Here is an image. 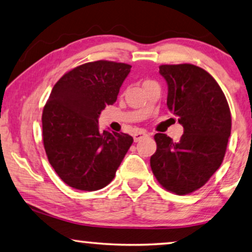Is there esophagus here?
I'll list each match as a JSON object with an SVG mask.
<instances>
[{"mask_svg": "<svg viewBox=\"0 0 252 252\" xmlns=\"http://www.w3.org/2000/svg\"><path fill=\"white\" fill-rule=\"evenodd\" d=\"M148 136V133L146 132V131H139V132H136L133 134V140L134 141H139V140H141L142 138H145V137H147Z\"/></svg>", "mask_w": 252, "mask_h": 252, "instance_id": "esophagus-1", "label": "esophagus"}]
</instances>
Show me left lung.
I'll return each mask as SVG.
<instances>
[{"label":"left lung","instance_id":"8db88e82","mask_svg":"<svg viewBox=\"0 0 252 252\" xmlns=\"http://www.w3.org/2000/svg\"><path fill=\"white\" fill-rule=\"evenodd\" d=\"M167 84V107L183 126L180 141L156 133L150 157L155 178L165 189L188 194L219 170L231 134V112L215 79L193 64L160 65Z\"/></svg>","mask_w":252,"mask_h":252}]
</instances>
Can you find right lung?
<instances>
[{"label": "right lung", "instance_id": "obj_1", "mask_svg": "<svg viewBox=\"0 0 252 252\" xmlns=\"http://www.w3.org/2000/svg\"><path fill=\"white\" fill-rule=\"evenodd\" d=\"M130 69L111 61L85 63L52 89L42 116L44 148L54 171L74 189L106 187L132 145L129 134L98 126L100 113L116 102Z\"/></svg>", "mask_w": 252, "mask_h": 252}]
</instances>
